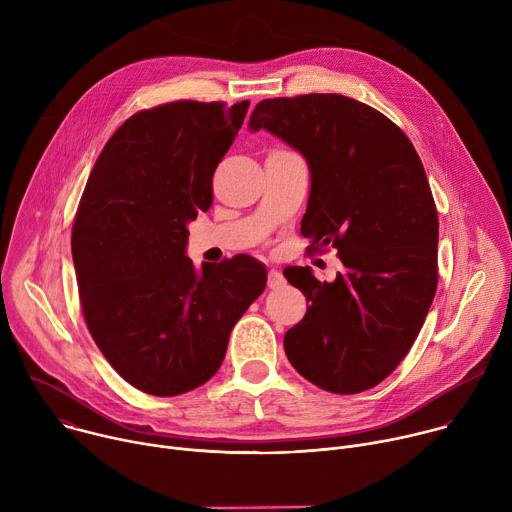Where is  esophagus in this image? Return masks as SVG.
<instances>
[{"mask_svg":"<svg viewBox=\"0 0 512 512\" xmlns=\"http://www.w3.org/2000/svg\"><path fill=\"white\" fill-rule=\"evenodd\" d=\"M283 285H285V277H283L279 271L271 269L269 275H267V287H269V289H279V287H283Z\"/></svg>","mask_w":512,"mask_h":512,"instance_id":"34e87169","label":"esophagus"}]
</instances>
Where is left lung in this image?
<instances>
[{
	"label": "left lung",
	"mask_w": 512,
	"mask_h": 512,
	"mask_svg": "<svg viewBox=\"0 0 512 512\" xmlns=\"http://www.w3.org/2000/svg\"><path fill=\"white\" fill-rule=\"evenodd\" d=\"M249 129H267L310 168L302 235L338 249L332 283L310 267L287 281L310 302L285 332L294 369L316 387L352 395L387 379L413 346L437 287V210L409 137L377 109L336 93L257 103Z\"/></svg>",
	"instance_id": "8db88e82"
}]
</instances>
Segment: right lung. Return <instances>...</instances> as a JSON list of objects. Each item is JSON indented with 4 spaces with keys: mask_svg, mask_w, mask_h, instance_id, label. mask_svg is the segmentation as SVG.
Instances as JSON below:
<instances>
[{
    "mask_svg": "<svg viewBox=\"0 0 512 512\" xmlns=\"http://www.w3.org/2000/svg\"><path fill=\"white\" fill-rule=\"evenodd\" d=\"M247 109L176 101L131 115L83 192L70 241L83 314L111 367L143 393L204 385L265 289V265L253 257L200 271L186 257L188 223L210 208L214 170Z\"/></svg>",
    "mask_w": 512,
    "mask_h": 512,
    "instance_id": "obj_1",
    "label": "right lung"
}]
</instances>
